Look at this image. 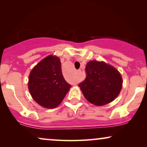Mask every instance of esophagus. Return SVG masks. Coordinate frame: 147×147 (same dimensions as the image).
Listing matches in <instances>:
<instances>
[{
    "mask_svg": "<svg viewBox=\"0 0 147 147\" xmlns=\"http://www.w3.org/2000/svg\"><path fill=\"white\" fill-rule=\"evenodd\" d=\"M80 73H81V70H78V71H76V74H77V75H79Z\"/></svg>",
    "mask_w": 147,
    "mask_h": 147,
    "instance_id": "34e87169",
    "label": "esophagus"
}]
</instances>
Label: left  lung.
<instances>
[{
	"label": "left lung",
	"instance_id": "1",
	"mask_svg": "<svg viewBox=\"0 0 147 147\" xmlns=\"http://www.w3.org/2000/svg\"><path fill=\"white\" fill-rule=\"evenodd\" d=\"M86 78L79 84L84 97L96 106L113 101L122 87L121 75L117 69L102 61H90L86 67Z\"/></svg>",
	"mask_w": 147,
	"mask_h": 147
}]
</instances>
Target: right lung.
<instances>
[{
    "mask_svg": "<svg viewBox=\"0 0 147 147\" xmlns=\"http://www.w3.org/2000/svg\"><path fill=\"white\" fill-rule=\"evenodd\" d=\"M28 86L33 100L47 108L59 105L71 88L62 74L60 59L53 55L41 60L32 69Z\"/></svg>",
    "mask_w": 147,
    "mask_h": 147,
    "instance_id": "add662e5",
    "label": "right lung"
}]
</instances>
